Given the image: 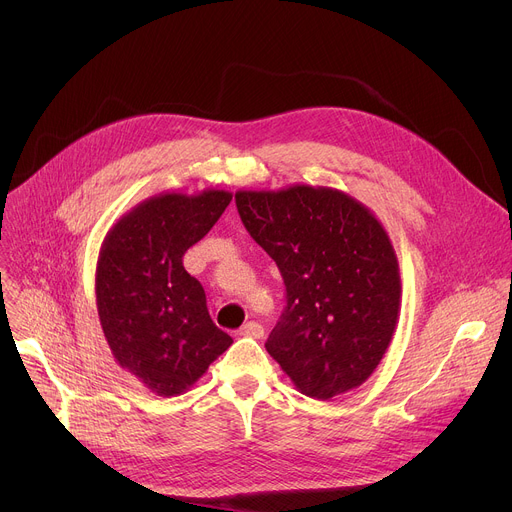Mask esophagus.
<instances>
[{"mask_svg": "<svg viewBox=\"0 0 512 512\" xmlns=\"http://www.w3.org/2000/svg\"><path fill=\"white\" fill-rule=\"evenodd\" d=\"M239 332L243 336H253V338H263V334H265V330H263V326L259 322H247Z\"/></svg>", "mask_w": 512, "mask_h": 512, "instance_id": "obj_1", "label": "esophagus"}]
</instances>
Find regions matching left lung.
I'll return each instance as SVG.
<instances>
[{"instance_id":"8db88e82","label":"left lung","mask_w":512,"mask_h":512,"mask_svg":"<svg viewBox=\"0 0 512 512\" xmlns=\"http://www.w3.org/2000/svg\"><path fill=\"white\" fill-rule=\"evenodd\" d=\"M235 200L287 291L267 352L308 397L326 401L360 387L379 367L401 312L399 261L383 223L330 186L237 190Z\"/></svg>"}]
</instances>
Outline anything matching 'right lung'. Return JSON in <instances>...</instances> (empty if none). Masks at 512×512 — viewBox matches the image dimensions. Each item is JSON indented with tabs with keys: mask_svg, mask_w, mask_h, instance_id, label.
I'll return each instance as SVG.
<instances>
[{
	"mask_svg": "<svg viewBox=\"0 0 512 512\" xmlns=\"http://www.w3.org/2000/svg\"><path fill=\"white\" fill-rule=\"evenodd\" d=\"M231 198L218 188L156 194L119 216L101 243L95 296L105 340L119 367L160 397L186 393L233 344L182 265Z\"/></svg>",
	"mask_w": 512,
	"mask_h": 512,
	"instance_id": "1",
	"label": "right lung"
}]
</instances>
